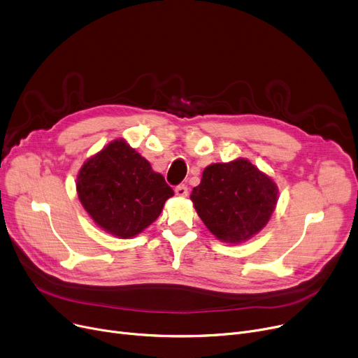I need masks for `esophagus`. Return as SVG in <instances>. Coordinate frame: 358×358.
Masks as SVG:
<instances>
[{
  "mask_svg": "<svg viewBox=\"0 0 358 358\" xmlns=\"http://www.w3.org/2000/svg\"><path fill=\"white\" fill-rule=\"evenodd\" d=\"M176 194L178 197H185L187 194H189V189H187L185 185H177L176 187Z\"/></svg>",
  "mask_w": 358,
  "mask_h": 358,
  "instance_id": "obj_1",
  "label": "esophagus"
}]
</instances>
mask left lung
<instances>
[{"mask_svg":"<svg viewBox=\"0 0 358 358\" xmlns=\"http://www.w3.org/2000/svg\"><path fill=\"white\" fill-rule=\"evenodd\" d=\"M277 185L248 159L212 164L190 196L203 223L217 239L241 243L270 220L277 204Z\"/></svg>","mask_w":358,"mask_h":358,"instance_id":"obj_1","label":"left lung"}]
</instances>
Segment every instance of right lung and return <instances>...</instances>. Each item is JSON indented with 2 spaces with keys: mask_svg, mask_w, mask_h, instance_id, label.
Returning a JSON list of instances; mask_svg holds the SVG:
<instances>
[{
  "mask_svg": "<svg viewBox=\"0 0 358 358\" xmlns=\"http://www.w3.org/2000/svg\"><path fill=\"white\" fill-rule=\"evenodd\" d=\"M77 192L87 213L117 238H134L162 212L174 196L164 177L126 141L116 139L84 162Z\"/></svg>",
  "mask_w": 358,
  "mask_h": 358,
  "instance_id": "obj_1",
  "label": "right lung"
}]
</instances>
